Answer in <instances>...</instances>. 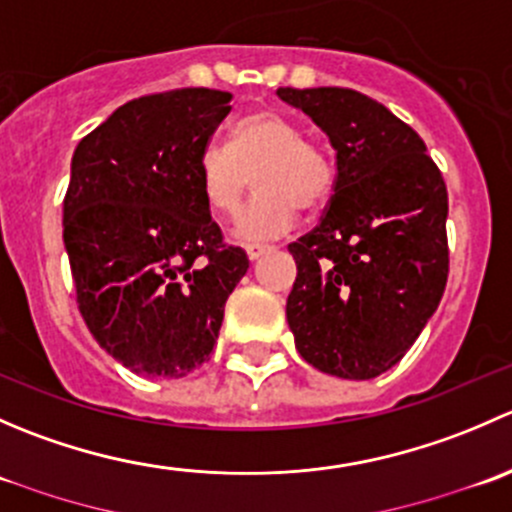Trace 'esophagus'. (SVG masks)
<instances>
[{
  "label": "esophagus",
  "instance_id": "34e87169",
  "mask_svg": "<svg viewBox=\"0 0 512 512\" xmlns=\"http://www.w3.org/2000/svg\"><path fill=\"white\" fill-rule=\"evenodd\" d=\"M267 250H270V247H267V245H260V242H250V245H245V252H247V257H250L252 262H255V260H260V257L265 255Z\"/></svg>",
  "mask_w": 512,
  "mask_h": 512
}]
</instances>
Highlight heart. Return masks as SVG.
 Segmentation results:
<instances>
[{"label": "heart", "instance_id": "heart-1", "mask_svg": "<svg viewBox=\"0 0 512 512\" xmlns=\"http://www.w3.org/2000/svg\"><path fill=\"white\" fill-rule=\"evenodd\" d=\"M250 174L260 193L237 223V235L247 240L287 232L297 220V208L304 213L322 208L337 180L327 151L270 108L242 116L230 131V146L210 143L200 151V190L220 218L240 213L250 193Z\"/></svg>", "mask_w": 512, "mask_h": 512}]
</instances>
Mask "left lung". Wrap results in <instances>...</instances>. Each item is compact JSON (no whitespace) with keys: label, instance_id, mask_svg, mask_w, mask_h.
Wrapping results in <instances>:
<instances>
[{"label":"left lung","instance_id":"8db88e82","mask_svg":"<svg viewBox=\"0 0 512 512\" xmlns=\"http://www.w3.org/2000/svg\"><path fill=\"white\" fill-rule=\"evenodd\" d=\"M337 151L322 220L289 245L294 347L339 379H374L411 349L448 280V193L426 143L352 89H277Z\"/></svg>","mask_w":512,"mask_h":512}]
</instances>
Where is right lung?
Segmentation results:
<instances>
[{
    "mask_svg": "<svg viewBox=\"0 0 512 512\" xmlns=\"http://www.w3.org/2000/svg\"><path fill=\"white\" fill-rule=\"evenodd\" d=\"M232 94L175 89L123 103L76 146L64 245L81 317L133 374L180 379L208 361L250 260L225 245L198 180Z\"/></svg>",
    "mask_w": 512,
    "mask_h": 512,
    "instance_id": "obj_1",
    "label": "right lung"
}]
</instances>
